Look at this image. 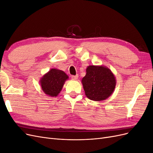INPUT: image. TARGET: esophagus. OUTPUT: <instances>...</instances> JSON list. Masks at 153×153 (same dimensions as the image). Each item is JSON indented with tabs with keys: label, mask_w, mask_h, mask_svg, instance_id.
I'll list each match as a JSON object with an SVG mask.
<instances>
[{
	"label": "esophagus",
	"mask_w": 153,
	"mask_h": 153,
	"mask_svg": "<svg viewBox=\"0 0 153 153\" xmlns=\"http://www.w3.org/2000/svg\"><path fill=\"white\" fill-rule=\"evenodd\" d=\"M71 78H72V79H73V80H76L77 78H78V75H73V76H71Z\"/></svg>",
	"instance_id": "esophagus-1"
}]
</instances>
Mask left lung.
Returning a JSON list of instances; mask_svg holds the SVG:
<instances>
[{
  "label": "left lung",
  "mask_w": 153,
  "mask_h": 153,
  "mask_svg": "<svg viewBox=\"0 0 153 153\" xmlns=\"http://www.w3.org/2000/svg\"><path fill=\"white\" fill-rule=\"evenodd\" d=\"M82 84L88 98L101 101L112 94L116 85V79L107 67L91 65L86 69V75L82 79Z\"/></svg>",
  "instance_id": "left-lung-1"
}]
</instances>
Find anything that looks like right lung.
<instances>
[{"label": "right lung", "instance_id": "right-lung-1", "mask_svg": "<svg viewBox=\"0 0 153 153\" xmlns=\"http://www.w3.org/2000/svg\"><path fill=\"white\" fill-rule=\"evenodd\" d=\"M68 79L69 76L63 71L52 68L41 78L39 83L45 94L51 97H56Z\"/></svg>", "mask_w": 153, "mask_h": 153}]
</instances>
